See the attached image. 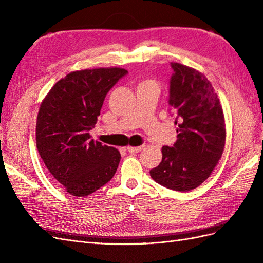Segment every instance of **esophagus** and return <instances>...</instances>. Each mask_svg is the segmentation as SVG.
Returning a JSON list of instances; mask_svg holds the SVG:
<instances>
[{
  "mask_svg": "<svg viewBox=\"0 0 263 263\" xmlns=\"http://www.w3.org/2000/svg\"><path fill=\"white\" fill-rule=\"evenodd\" d=\"M142 149H143V145H141V146H126V150L129 151L130 153H138Z\"/></svg>",
  "mask_w": 263,
  "mask_h": 263,
  "instance_id": "obj_1",
  "label": "esophagus"
}]
</instances>
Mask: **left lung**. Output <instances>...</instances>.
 <instances>
[{"label":"left lung","instance_id":"left-lung-1","mask_svg":"<svg viewBox=\"0 0 263 263\" xmlns=\"http://www.w3.org/2000/svg\"><path fill=\"white\" fill-rule=\"evenodd\" d=\"M169 104L176 113L178 140L162 146V161L150 171L157 183L174 191L196 189L211 176L226 144L220 100L204 74L171 62Z\"/></svg>","mask_w":263,"mask_h":263}]
</instances>
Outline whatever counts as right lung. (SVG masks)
<instances>
[{"label":"right lung","instance_id":"1","mask_svg":"<svg viewBox=\"0 0 263 263\" xmlns=\"http://www.w3.org/2000/svg\"><path fill=\"white\" fill-rule=\"evenodd\" d=\"M127 73L120 67L73 71L53 85L40 106L36 147L66 192L86 197L117 172L121 154L91 140L106 93Z\"/></svg>","mask_w":263,"mask_h":263}]
</instances>
